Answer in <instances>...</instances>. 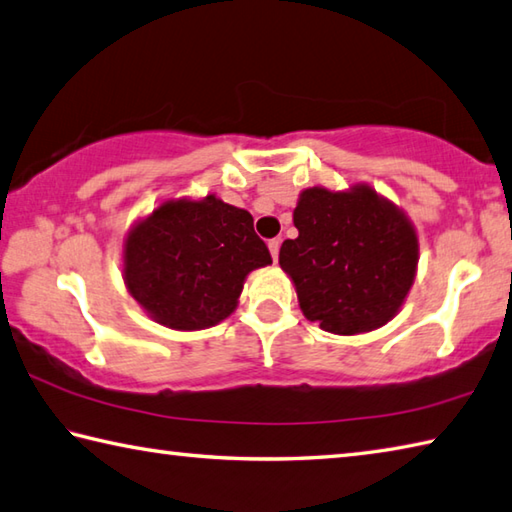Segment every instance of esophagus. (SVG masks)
<instances>
[{
	"label": "esophagus",
	"instance_id": "obj_1",
	"mask_svg": "<svg viewBox=\"0 0 512 512\" xmlns=\"http://www.w3.org/2000/svg\"><path fill=\"white\" fill-rule=\"evenodd\" d=\"M280 244H282L280 239H268V250H271L275 262H277V257H280Z\"/></svg>",
	"mask_w": 512,
	"mask_h": 512
}]
</instances>
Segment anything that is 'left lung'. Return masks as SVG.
<instances>
[{"label": "left lung", "mask_w": 512, "mask_h": 512, "mask_svg": "<svg viewBox=\"0 0 512 512\" xmlns=\"http://www.w3.org/2000/svg\"><path fill=\"white\" fill-rule=\"evenodd\" d=\"M295 239L280 248L306 320L338 336L383 327L414 284L418 237L412 221L369 185L347 192L309 188L293 212Z\"/></svg>", "instance_id": "1"}]
</instances>
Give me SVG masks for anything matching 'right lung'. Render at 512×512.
Instances as JSON below:
<instances>
[{"label": "right lung", "mask_w": 512, "mask_h": 512, "mask_svg": "<svg viewBox=\"0 0 512 512\" xmlns=\"http://www.w3.org/2000/svg\"><path fill=\"white\" fill-rule=\"evenodd\" d=\"M273 264L253 217L208 194L172 199L127 232L123 277L154 322L176 331L215 327L237 309L250 271Z\"/></svg>", "instance_id": "1"}]
</instances>
